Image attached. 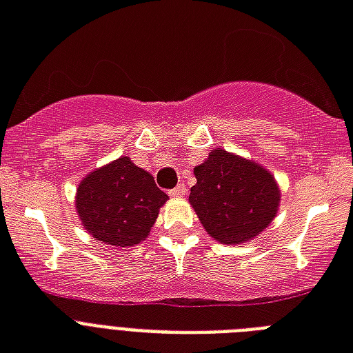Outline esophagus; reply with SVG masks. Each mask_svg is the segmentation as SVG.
I'll list each match as a JSON object with an SVG mask.
<instances>
[{
  "instance_id": "obj_1",
  "label": "esophagus",
  "mask_w": 353,
  "mask_h": 353,
  "mask_svg": "<svg viewBox=\"0 0 353 353\" xmlns=\"http://www.w3.org/2000/svg\"><path fill=\"white\" fill-rule=\"evenodd\" d=\"M169 195L171 196H184L185 195V185L184 184H179L174 190L169 191Z\"/></svg>"
}]
</instances>
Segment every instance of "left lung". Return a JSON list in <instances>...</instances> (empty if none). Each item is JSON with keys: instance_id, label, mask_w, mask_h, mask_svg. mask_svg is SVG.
<instances>
[{"instance_id": "8db88e82", "label": "left lung", "mask_w": 353, "mask_h": 353, "mask_svg": "<svg viewBox=\"0 0 353 353\" xmlns=\"http://www.w3.org/2000/svg\"><path fill=\"white\" fill-rule=\"evenodd\" d=\"M190 204L215 241L241 245L258 237L278 214L281 193L274 174L250 158L214 149L193 169Z\"/></svg>"}]
</instances>
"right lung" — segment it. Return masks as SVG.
<instances>
[{
	"instance_id": "obj_1",
	"label": "right lung",
	"mask_w": 353,
	"mask_h": 353,
	"mask_svg": "<svg viewBox=\"0 0 353 353\" xmlns=\"http://www.w3.org/2000/svg\"><path fill=\"white\" fill-rule=\"evenodd\" d=\"M168 199L151 173L119 157L81 180L75 210L84 230L97 241L134 247L145 241Z\"/></svg>"
}]
</instances>
